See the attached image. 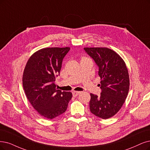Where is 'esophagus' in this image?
<instances>
[{
  "label": "esophagus",
  "instance_id": "1",
  "mask_svg": "<svg viewBox=\"0 0 150 150\" xmlns=\"http://www.w3.org/2000/svg\"><path fill=\"white\" fill-rule=\"evenodd\" d=\"M80 91H74L72 92V95H73L74 97L77 96L79 95H80Z\"/></svg>",
  "mask_w": 150,
  "mask_h": 150
}]
</instances>
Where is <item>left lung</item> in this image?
<instances>
[{"instance_id": "8db88e82", "label": "left lung", "mask_w": 150, "mask_h": 150, "mask_svg": "<svg viewBox=\"0 0 150 150\" xmlns=\"http://www.w3.org/2000/svg\"><path fill=\"white\" fill-rule=\"evenodd\" d=\"M85 52L98 66L101 78V95L91 93L90 111L97 117L107 119L122 106L129 90V75L124 60L107 47H84Z\"/></svg>"}]
</instances>
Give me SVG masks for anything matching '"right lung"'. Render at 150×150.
<instances>
[{"mask_svg":"<svg viewBox=\"0 0 150 150\" xmlns=\"http://www.w3.org/2000/svg\"><path fill=\"white\" fill-rule=\"evenodd\" d=\"M70 47H46L33 54L24 69L23 86L27 99L42 117L52 119L65 112L72 98L71 92L56 88L62 60Z\"/></svg>","mask_w":150,"mask_h":150,"instance_id":"obj_1","label":"right lung"}]
</instances>
